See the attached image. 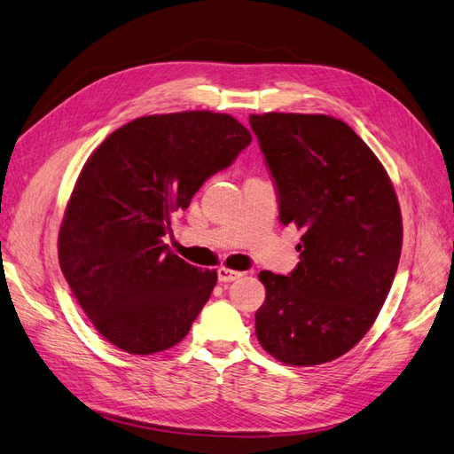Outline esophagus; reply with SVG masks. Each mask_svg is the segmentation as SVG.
Returning a JSON list of instances; mask_svg holds the SVG:
<instances>
[{
  "mask_svg": "<svg viewBox=\"0 0 454 454\" xmlns=\"http://www.w3.org/2000/svg\"><path fill=\"white\" fill-rule=\"evenodd\" d=\"M242 277V272L239 270H232L227 267H219L217 269V280L219 282H232V280H239Z\"/></svg>",
  "mask_w": 454,
  "mask_h": 454,
  "instance_id": "esophagus-1",
  "label": "esophagus"
}]
</instances>
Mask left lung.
<instances>
[{"instance_id": "left-lung-1", "label": "left lung", "mask_w": 454, "mask_h": 454, "mask_svg": "<svg viewBox=\"0 0 454 454\" xmlns=\"http://www.w3.org/2000/svg\"><path fill=\"white\" fill-rule=\"evenodd\" d=\"M278 191L280 222L305 235L284 277L261 270L267 297L257 339L287 365H320L373 325L402 255L403 225L390 177L347 122L329 115H250Z\"/></svg>"}]
</instances>
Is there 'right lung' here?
<instances>
[{
    "mask_svg": "<svg viewBox=\"0 0 454 454\" xmlns=\"http://www.w3.org/2000/svg\"><path fill=\"white\" fill-rule=\"evenodd\" d=\"M252 142L227 114L138 117L94 149L66 206L59 261L98 333L129 354L177 345L210 299L217 272L168 250L172 212Z\"/></svg>",
    "mask_w": 454,
    "mask_h": 454,
    "instance_id": "right-lung-1",
    "label": "right lung"
}]
</instances>
